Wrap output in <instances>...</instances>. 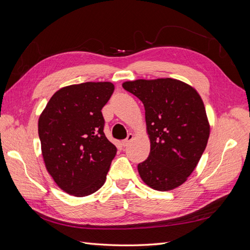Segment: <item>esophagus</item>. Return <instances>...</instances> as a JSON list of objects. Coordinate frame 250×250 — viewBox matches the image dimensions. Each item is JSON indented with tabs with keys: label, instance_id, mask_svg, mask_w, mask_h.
<instances>
[{
	"label": "esophagus",
	"instance_id": "1",
	"mask_svg": "<svg viewBox=\"0 0 250 250\" xmlns=\"http://www.w3.org/2000/svg\"><path fill=\"white\" fill-rule=\"evenodd\" d=\"M133 139H134V137H133V134L132 133H129L127 135V138L122 142V145L124 146V147H126V146H128L129 145V143L130 142H132L133 141Z\"/></svg>",
	"mask_w": 250,
	"mask_h": 250
}]
</instances>
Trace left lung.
Returning <instances> with one entry per match:
<instances>
[{"mask_svg":"<svg viewBox=\"0 0 250 250\" xmlns=\"http://www.w3.org/2000/svg\"><path fill=\"white\" fill-rule=\"evenodd\" d=\"M122 86L143 102L150 153L138 165L142 180L156 191L186 183L209 138V123L200 95L173 78L137 79Z\"/></svg>","mask_w":250,"mask_h":250,"instance_id":"left-lung-1","label":"left lung"}]
</instances>
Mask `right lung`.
I'll return each instance as SVG.
<instances>
[{
	"label": "right lung",
	"mask_w": 250,
	"mask_h": 250,
	"mask_svg": "<svg viewBox=\"0 0 250 250\" xmlns=\"http://www.w3.org/2000/svg\"><path fill=\"white\" fill-rule=\"evenodd\" d=\"M115 90L111 82H84L58 89L39 119L48 173L65 193L84 197L106 180L117 148L103 132L101 109Z\"/></svg>",
	"instance_id": "right-lung-1"
}]
</instances>
